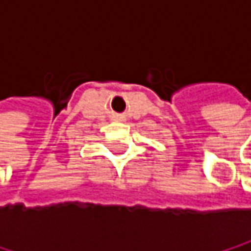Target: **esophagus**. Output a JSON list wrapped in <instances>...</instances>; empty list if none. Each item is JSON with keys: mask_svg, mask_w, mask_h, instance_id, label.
<instances>
[{"mask_svg": "<svg viewBox=\"0 0 251 251\" xmlns=\"http://www.w3.org/2000/svg\"><path fill=\"white\" fill-rule=\"evenodd\" d=\"M113 119H115V121H118V122H121V121H125V118H124V116H121V115H116Z\"/></svg>", "mask_w": 251, "mask_h": 251, "instance_id": "obj_1", "label": "esophagus"}]
</instances>
